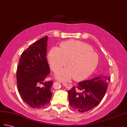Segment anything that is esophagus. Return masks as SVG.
I'll return each instance as SVG.
<instances>
[{
  "instance_id": "34e87169",
  "label": "esophagus",
  "mask_w": 127,
  "mask_h": 127,
  "mask_svg": "<svg viewBox=\"0 0 127 127\" xmlns=\"http://www.w3.org/2000/svg\"><path fill=\"white\" fill-rule=\"evenodd\" d=\"M63 85L67 89H70V88H72V85H70V84H68V83H63Z\"/></svg>"
}]
</instances>
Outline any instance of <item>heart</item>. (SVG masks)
I'll use <instances>...</instances> for the list:
<instances>
[{
    "label": "heart",
    "mask_w": 127,
    "mask_h": 127,
    "mask_svg": "<svg viewBox=\"0 0 127 127\" xmlns=\"http://www.w3.org/2000/svg\"><path fill=\"white\" fill-rule=\"evenodd\" d=\"M48 60L54 72L65 66L67 61V68L56 74L58 79L68 81L73 78L75 81H81L88 78L96 69L98 57L86 43L69 40L61 43L60 48H52L48 53Z\"/></svg>",
    "instance_id": "1"
}]
</instances>
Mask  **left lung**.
Returning <instances> with one entry per match:
<instances>
[{
  "label": "left lung",
  "mask_w": 127,
  "mask_h": 127,
  "mask_svg": "<svg viewBox=\"0 0 127 127\" xmlns=\"http://www.w3.org/2000/svg\"><path fill=\"white\" fill-rule=\"evenodd\" d=\"M110 80L109 75H100L78 83L68 91L69 104L82 113L93 109L103 99Z\"/></svg>",
  "instance_id": "obj_1"
}]
</instances>
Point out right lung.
<instances>
[{"mask_svg": "<svg viewBox=\"0 0 127 127\" xmlns=\"http://www.w3.org/2000/svg\"><path fill=\"white\" fill-rule=\"evenodd\" d=\"M47 40L45 36L31 45L21 54L17 67L18 92L25 102L36 109L47 106L52 95L53 81L44 82L50 73L46 58Z\"/></svg>", "mask_w": 127, "mask_h": 127, "instance_id": "obj_1", "label": "right lung"}]
</instances>
